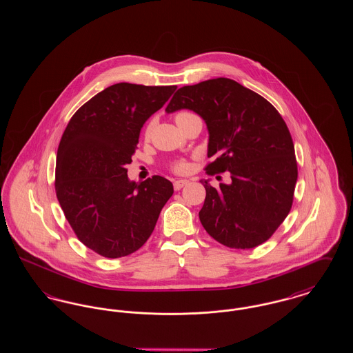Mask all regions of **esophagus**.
I'll return each instance as SVG.
<instances>
[{"instance_id":"1","label":"esophagus","mask_w":353,"mask_h":353,"mask_svg":"<svg viewBox=\"0 0 353 353\" xmlns=\"http://www.w3.org/2000/svg\"><path fill=\"white\" fill-rule=\"evenodd\" d=\"M189 181L188 180H176L174 183H173V188H174V190H180L181 188H184L185 185L188 184Z\"/></svg>"}]
</instances>
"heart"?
I'll return each mask as SVG.
<instances>
[{"label":"heart","instance_id":"b5f03b06","mask_svg":"<svg viewBox=\"0 0 353 353\" xmlns=\"http://www.w3.org/2000/svg\"><path fill=\"white\" fill-rule=\"evenodd\" d=\"M193 117H197L196 114H193L192 111H179L176 115H174V121L179 124V123H181V121H184L186 119L193 118ZM151 134V125H148L147 127V130H145V137H148ZM169 169L172 170V172H174V173H177V174H184L186 173L189 169H190V164H189V161L186 160V159H174V160H172L170 163H169Z\"/></svg>","mask_w":353,"mask_h":353}]
</instances>
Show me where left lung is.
Returning <instances> with one entry per match:
<instances>
[{"mask_svg": "<svg viewBox=\"0 0 353 353\" xmlns=\"http://www.w3.org/2000/svg\"><path fill=\"white\" fill-rule=\"evenodd\" d=\"M188 108L209 130V176L229 172L232 183L213 188L199 216L203 229L230 249L266 242L294 201L298 164L292 137L276 108L233 79L217 78L176 91L165 111ZM219 179V177H217Z\"/></svg>", "mask_w": 353, "mask_h": 353, "instance_id": "8db88e82", "label": "left lung"}]
</instances>
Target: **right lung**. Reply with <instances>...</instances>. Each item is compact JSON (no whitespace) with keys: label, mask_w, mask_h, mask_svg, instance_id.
I'll return each instance as SVG.
<instances>
[{"label":"right lung","mask_w":353,"mask_h":353,"mask_svg":"<svg viewBox=\"0 0 353 353\" xmlns=\"http://www.w3.org/2000/svg\"><path fill=\"white\" fill-rule=\"evenodd\" d=\"M177 85L117 83L107 87L70 119L57 153L55 193L71 229L92 252L120 258L151 236L172 183L152 176L130 183L143 124Z\"/></svg>","instance_id":"add662e5"}]
</instances>
